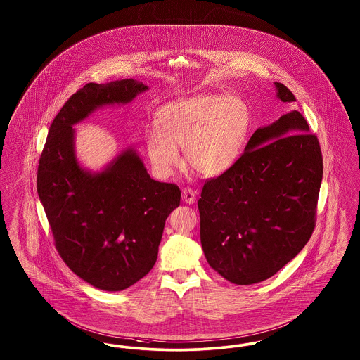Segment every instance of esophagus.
<instances>
[{"label":"esophagus","mask_w":360,"mask_h":360,"mask_svg":"<svg viewBox=\"0 0 360 360\" xmlns=\"http://www.w3.org/2000/svg\"><path fill=\"white\" fill-rule=\"evenodd\" d=\"M182 200L186 203H194L195 202V191L191 188H184L182 191Z\"/></svg>","instance_id":"obj_1"}]
</instances>
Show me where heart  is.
Masks as SVG:
<instances>
[{
	"label": "heart",
	"instance_id": "heart-1",
	"mask_svg": "<svg viewBox=\"0 0 360 360\" xmlns=\"http://www.w3.org/2000/svg\"><path fill=\"white\" fill-rule=\"evenodd\" d=\"M159 129L147 135L154 169L172 173L182 162L206 178L228 173L241 157L249 129V107L236 95L198 94L167 103L159 111Z\"/></svg>",
	"mask_w": 360,
	"mask_h": 360
}]
</instances>
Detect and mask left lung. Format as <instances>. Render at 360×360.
<instances>
[{
    "label": "left lung",
    "instance_id": "left-lung-1",
    "mask_svg": "<svg viewBox=\"0 0 360 360\" xmlns=\"http://www.w3.org/2000/svg\"><path fill=\"white\" fill-rule=\"evenodd\" d=\"M274 86L278 101H296L284 84ZM321 179L319 141L299 111L256 129L231 170L202 188L200 233L209 265L237 285L277 274L312 236Z\"/></svg>",
    "mask_w": 360,
    "mask_h": 360
}]
</instances>
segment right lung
Masks as SVG:
<instances>
[{
	"mask_svg": "<svg viewBox=\"0 0 360 360\" xmlns=\"http://www.w3.org/2000/svg\"><path fill=\"white\" fill-rule=\"evenodd\" d=\"M147 89L134 79L88 83L53 119L40 157L37 193L58 255L73 274L101 290H123L151 271L181 190L154 181L132 146L99 172L83 167L73 126L101 107L129 104Z\"/></svg>",
	"mask_w": 360,
	"mask_h": 360,
	"instance_id": "right-lung-1",
	"label": "right lung"
}]
</instances>
